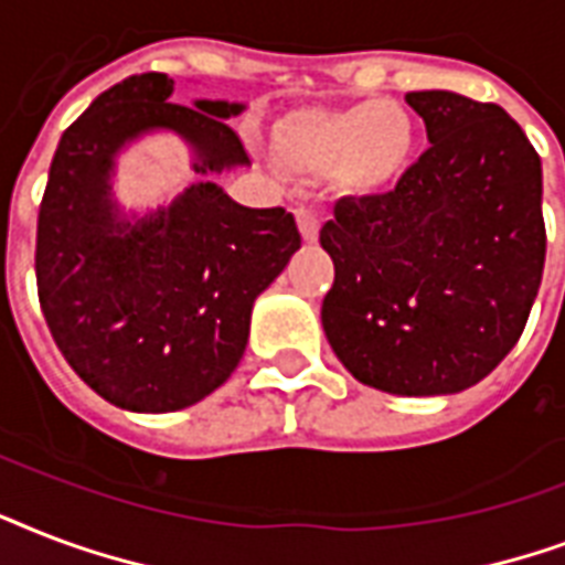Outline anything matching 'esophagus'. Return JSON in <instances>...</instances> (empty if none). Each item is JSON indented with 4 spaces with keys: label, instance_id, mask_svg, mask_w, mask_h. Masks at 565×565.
Masks as SVG:
<instances>
[{
    "label": "esophagus",
    "instance_id": "esophagus-1",
    "mask_svg": "<svg viewBox=\"0 0 565 565\" xmlns=\"http://www.w3.org/2000/svg\"><path fill=\"white\" fill-rule=\"evenodd\" d=\"M297 226H300L303 242L309 244L318 242V233H321V217H318L312 209H297Z\"/></svg>",
    "mask_w": 565,
    "mask_h": 565
}]
</instances>
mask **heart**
Here are the masks:
<instances>
[{"mask_svg": "<svg viewBox=\"0 0 565 565\" xmlns=\"http://www.w3.org/2000/svg\"><path fill=\"white\" fill-rule=\"evenodd\" d=\"M418 150L413 111L395 99H360L288 111L274 126L279 164L297 177L330 173L348 196H380L406 177Z\"/></svg>", "mask_w": 565, "mask_h": 565, "instance_id": "b5f03b06", "label": "heart"}]
</instances>
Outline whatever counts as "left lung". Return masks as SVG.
<instances>
[{
	"label": "left lung",
	"instance_id": "obj_1",
	"mask_svg": "<svg viewBox=\"0 0 565 565\" xmlns=\"http://www.w3.org/2000/svg\"><path fill=\"white\" fill-rule=\"evenodd\" d=\"M430 150L395 191L339 200L321 323L353 377L388 395H454L513 351L545 265L542 161L522 126L454 90L406 94Z\"/></svg>",
	"mask_w": 565,
	"mask_h": 565
}]
</instances>
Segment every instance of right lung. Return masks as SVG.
I'll use <instances>...</instances> for the list:
<instances>
[{
  "label": "right lung",
  "mask_w": 565,
  "mask_h": 565,
  "mask_svg": "<svg viewBox=\"0 0 565 565\" xmlns=\"http://www.w3.org/2000/svg\"><path fill=\"white\" fill-rule=\"evenodd\" d=\"M173 78L129 76L61 135L38 214V297L70 369L108 404L173 413L233 377L256 297L300 250L295 214L247 209L214 177L250 168L226 99L168 103ZM177 134L195 182L147 213L114 194L116 156Z\"/></svg>",
  "instance_id": "right-lung-1"
}]
</instances>
